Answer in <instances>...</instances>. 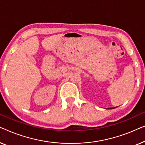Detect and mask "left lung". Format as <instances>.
<instances>
[{
    "mask_svg": "<svg viewBox=\"0 0 145 145\" xmlns=\"http://www.w3.org/2000/svg\"><path fill=\"white\" fill-rule=\"evenodd\" d=\"M110 109H111V108H110Z\"/></svg>",
    "mask_w": 145,
    "mask_h": 145,
    "instance_id": "8db88e82",
    "label": "left lung"
}]
</instances>
